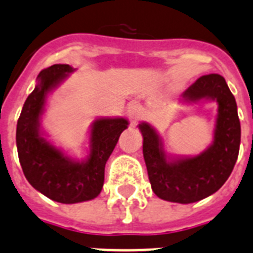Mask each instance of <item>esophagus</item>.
<instances>
[{
  "label": "esophagus",
  "mask_w": 253,
  "mask_h": 253,
  "mask_svg": "<svg viewBox=\"0 0 253 253\" xmlns=\"http://www.w3.org/2000/svg\"><path fill=\"white\" fill-rule=\"evenodd\" d=\"M127 114H128V118L131 120V122L135 125L137 121L140 120V116H141L140 105H139V104H135V102L130 104L128 108H127Z\"/></svg>",
  "instance_id": "1"
}]
</instances>
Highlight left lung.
Segmentation results:
<instances>
[{
  "mask_svg": "<svg viewBox=\"0 0 253 253\" xmlns=\"http://www.w3.org/2000/svg\"><path fill=\"white\" fill-rule=\"evenodd\" d=\"M182 98L187 102H218L214 139L208 149L195 157L169 161L155 128L144 122L139 125V130L153 192L162 200L190 204L214 194L230 176L239 155L240 122L235 97L218 74L199 78L183 92Z\"/></svg>",
  "mask_w": 253,
  "mask_h": 253,
  "instance_id": "1",
  "label": "left lung"
}]
</instances>
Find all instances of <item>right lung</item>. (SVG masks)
<instances>
[{"label": "right lung", "instance_id": "obj_1", "mask_svg": "<svg viewBox=\"0 0 253 253\" xmlns=\"http://www.w3.org/2000/svg\"><path fill=\"white\" fill-rule=\"evenodd\" d=\"M70 65H53L39 74L38 85L24 102L16 125V148L24 176L46 198L75 204L97 198L104 186L105 164L128 122L125 118H101L91 130V153L85 161H73L40 133V117L46 94L67 74Z\"/></svg>", "mask_w": 253, "mask_h": 253}]
</instances>
